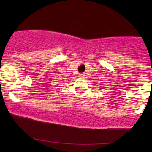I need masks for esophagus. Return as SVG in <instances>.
Returning <instances> with one entry per match:
<instances>
[{"label": "esophagus", "mask_w": 152, "mask_h": 152, "mask_svg": "<svg viewBox=\"0 0 152 152\" xmlns=\"http://www.w3.org/2000/svg\"><path fill=\"white\" fill-rule=\"evenodd\" d=\"M78 77H79V78H81V79H83L85 78V75L84 74H78Z\"/></svg>", "instance_id": "1"}]
</instances>
